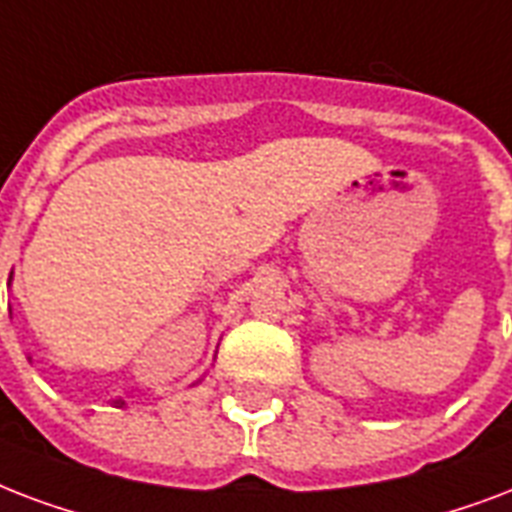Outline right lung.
<instances>
[{"label": "right lung", "mask_w": 512, "mask_h": 512, "mask_svg": "<svg viewBox=\"0 0 512 512\" xmlns=\"http://www.w3.org/2000/svg\"><path fill=\"white\" fill-rule=\"evenodd\" d=\"M7 285H13V272H10V283H7ZM26 358H29V363H31V355H26ZM112 403H114V406H117V408L125 406V400H122V398H114Z\"/></svg>", "instance_id": "obj_1"}]
</instances>
